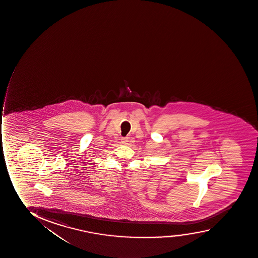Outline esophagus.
Returning a JSON list of instances; mask_svg holds the SVG:
<instances>
[{
    "mask_svg": "<svg viewBox=\"0 0 258 258\" xmlns=\"http://www.w3.org/2000/svg\"><path fill=\"white\" fill-rule=\"evenodd\" d=\"M128 140H128L127 137H125V138H122L121 142L124 144V145H126V144H128Z\"/></svg>",
    "mask_w": 258,
    "mask_h": 258,
    "instance_id": "1",
    "label": "esophagus"
}]
</instances>
